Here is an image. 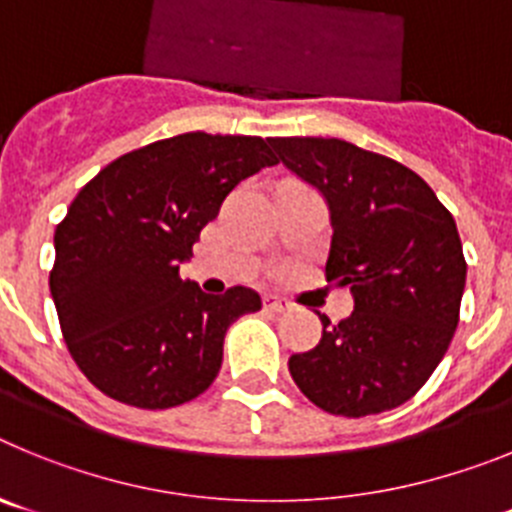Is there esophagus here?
<instances>
[{
	"label": "esophagus",
	"instance_id": "34e87169",
	"mask_svg": "<svg viewBox=\"0 0 512 512\" xmlns=\"http://www.w3.org/2000/svg\"><path fill=\"white\" fill-rule=\"evenodd\" d=\"M264 307L269 312H287V310H292V302L282 300V297H277V295H266Z\"/></svg>",
	"mask_w": 512,
	"mask_h": 512
}]
</instances>
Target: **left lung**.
<instances>
[{"mask_svg": "<svg viewBox=\"0 0 512 512\" xmlns=\"http://www.w3.org/2000/svg\"><path fill=\"white\" fill-rule=\"evenodd\" d=\"M279 161L323 194L328 282L354 312L325 315L312 351L289 356L302 395L325 413H384L428 382L459 325L467 261L454 217L408 166L338 138H271Z\"/></svg>", "mask_w": 512, "mask_h": 512, "instance_id": "left-lung-1", "label": "left lung"}]
</instances>
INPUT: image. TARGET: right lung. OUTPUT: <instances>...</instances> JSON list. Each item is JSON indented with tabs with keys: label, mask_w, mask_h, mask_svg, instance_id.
<instances>
[{
	"label": "right lung",
	"mask_w": 512,
	"mask_h": 512,
	"mask_svg": "<svg viewBox=\"0 0 512 512\" xmlns=\"http://www.w3.org/2000/svg\"><path fill=\"white\" fill-rule=\"evenodd\" d=\"M277 164L256 135L184 133L104 166L58 223L51 295L84 377L143 410L184 405L215 382L230 325L261 310L248 287L205 295L179 277L243 179Z\"/></svg>",
	"instance_id": "1"
}]
</instances>
